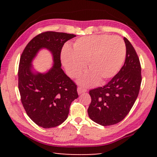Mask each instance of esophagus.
I'll return each instance as SVG.
<instances>
[{"instance_id": "esophagus-1", "label": "esophagus", "mask_w": 157, "mask_h": 157, "mask_svg": "<svg viewBox=\"0 0 157 157\" xmlns=\"http://www.w3.org/2000/svg\"><path fill=\"white\" fill-rule=\"evenodd\" d=\"M86 91H87L86 89H83V88H81V87H78V89H77V92H78V94L85 93V92H86Z\"/></svg>"}]
</instances>
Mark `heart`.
<instances>
[{"mask_svg":"<svg viewBox=\"0 0 157 157\" xmlns=\"http://www.w3.org/2000/svg\"><path fill=\"white\" fill-rule=\"evenodd\" d=\"M126 56L124 40L117 36L94 35L77 39L72 50L65 47L61 61L71 77L77 76L85 69L88 63L89 74L78 79L81 85H95L98 80L104 83L119 72Z\"/></svg>","mask_w":157,"mask_h":157,"instance_id":"heart-1","label":"heart"}]
</instances>
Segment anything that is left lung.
<instances>
[{"mask_svg": "<svg viewBox=\"0 0 157 157\" xmlns=\"http://www.w3.org/2000/svg\"><path fill=\"white\" fill-rule=\"evenodd\" d=\"M126 59L119 73L103 87L89 91L91 102L88 109L92 121L101 126H111L128 114L139 95L141 68L136 51L127 38Z\"/></svg>", "mask_w": 157, "mask_h": 157, "instance_id": "1", "label": "left lung"}]
</instances>
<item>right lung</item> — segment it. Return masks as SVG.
<instances>
[{
  "instance_id": "1",
  "label": "right lung",
  "mask_w": 157,
  "mask_h": 157,
  "mask_svg": "<svg viewBox=\"0 0 157 157\" xmlns=\"http://www.w3.org/2000/svg\"><path fill=\"white\" fill-rule=\"evenodd\" d=\"M76 35L47 31L34 37L21 54L18 67V89L27 115L45 128L61 124L67 119L71 104L78 98L76 85L61 68L62 47ZM41 49L53 57V66L45 73L36 72L32 62Z\"/></svg>"
}]
</instances>
